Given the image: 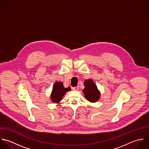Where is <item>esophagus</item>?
Returning a JSON list of instances; mask_svg holds the SVG:
<instances>
[{
  "instance_id": "34e87169",
  "label": "esophagus",
  "mask_w": 149,
  "mask_h": 149,
  "mask_svg": "<svg viewBox=\"0 0 149 149\" xmlns=\"http://www.w3.org/2000/svg\"><path fill=\"white\" fill-rule=\"evenodd\" d=\"M72 89L73 90H78L79 89V86H76V87H73L72 88Z\"/></svg>"
}]
</instances>
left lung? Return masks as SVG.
Instances as JSON below:
<instances>
[{
  "label": "left lung",
  "mask_w": 149,
  "mask_h": 149,
  "mask_svg": "<svg viewBox=\"0 0 149 149\" xmlns=\"http://www.w3.org/2000/svg\"><path fill=\"white\" fill-rule=\"evenodd\" d=\"M84 86L85 89L83 90V92L86 99L91 102L98 101L100 97V93L93 81L92 79L86 80L84 82Z\"/></svg>",
  "instance_id": "8db88e82"
}]
</instances>
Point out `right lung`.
Wrapping results in <instances>:
<instances>
[{"label":"right lung","mask_w":149,"mask_h":149,"mask_svg":"<svg viewBox=\"0 0 149 149\" xmlns=\"http://www.w3.org/2000/svg\"><path fill=\"white\" fill-rule=\"evenodd\" d=\"M71 90L70 88H65L63 86V84L60 82H56L52 90V93L51 94V100L54 102H59L61 100L63 95L67 91Z\"/></svg>","instance_id":"obj_1"}]
</instances>
